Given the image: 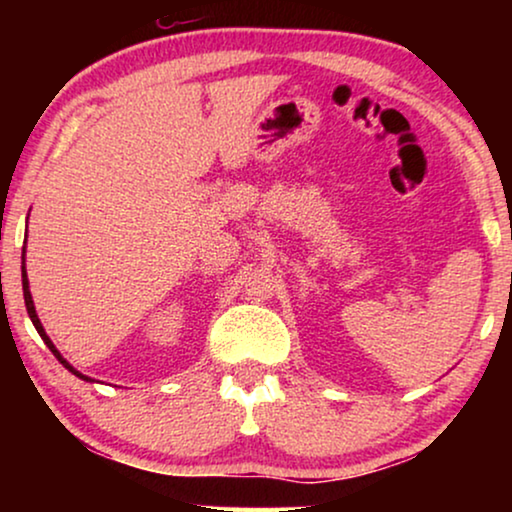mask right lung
<instances>
[{"label":"right lung","mask_w":512,"mask_h":512,"mask_svg":"<svg viewBox=\"0 0 512 512\" xmlns=\"http://www.w3.org/2000/svg\"><path fill=\"white\" fill-rule=\"evenodd\" d=\"M23 296H25V307H27V314H30V319H32V324H34V328H37L39 331V335H41V340L46 342L48 345V349H51V352L55 354V359H58L62 366H65L69 373H74L76 377H81V380H90V377H86V375H81L79 370H74L72 366H69V363L62 359L60 356V352L58 349H55V345L51 342V338H48L46 335V331H44V326H41V321H39V317H37V310H34V303H32V296H30V284H27V272H25V249H23Z\"/></svg>","instance_id":"right-lung-1"}]
</instances>
